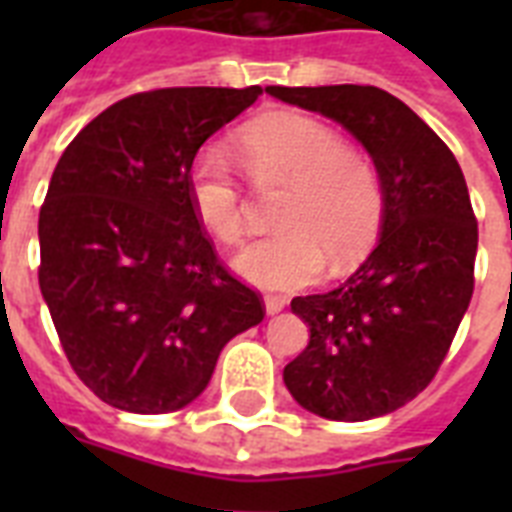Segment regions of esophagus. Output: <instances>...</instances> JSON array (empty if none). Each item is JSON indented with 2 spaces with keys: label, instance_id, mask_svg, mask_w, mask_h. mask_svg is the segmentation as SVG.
Returning <instances> with one entry per match:
<instances>
[{
  "label": "esophagus",
  "instance_id": "1",
  "mask_svg": "<svg viewBox=\"0 0 512 512\" xmlns=\"http://www.w3.org/2000/svg\"><path fill=\"white\" fill-rule=\"evenodd\" d=\"M284 305H287V300H284V297H279V295L265 297V313H268V316H276V313L284 311Z\"/></svg>",
  "mask_w": 512,
  "mask_h": 512
}]
</instances>
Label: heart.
Wrapping results in <instances>:
<instances>
[{"label": "heart", "instance_id": "heart-1", "mask_svg": "<svg viewBox=\"0 0 512 512\" xmlns=\"http://www.w3.org/2000/svg\"><path fill=\"white\" fill-rule=\"evenodd\" d=\"M241 151L260 185H289L276 215L281 231L241 249L233 265L265 289L305 287L329 263L335 271L358 263L382 223L380 177L353 154L332 127L300 114H271L241 132ZM193 212L217 241L244 236V199L231 159L204 146L188 175Z\"/></svg>", "mask_w": 512, "mask_h": 512}]
</instances>
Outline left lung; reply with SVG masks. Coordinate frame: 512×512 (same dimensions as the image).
I'll return each mask as SVG.
<instances>
[{
  "instance_id": "8db88e82",
  "label": "left lung",
  "mask_w": 512,
  "mask_h": 512,
  "mask_svg": "<svg viewBox=\"0 0 512 512\" xmlns=\"http://www.w3.org/2000/svg\"><path fill=\"white\" fill-rule=\"evenodd\" d=\"M342 124L372 156L380 239L324 295L295 297L308 348L284 366L297 404L324 420L364 422L428 388L473 297L478 223L460 164L412 108L380 87H265Z\"/></svg>"
}]
</instances>
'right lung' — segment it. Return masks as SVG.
<instances>
[{"label": "right lung", "instance_id": "1", "mask_svg": "<svg viewBox=\"0 0 512 512\" xmlns=\"http://www.w3.org/2000/svg\"><path fill=\"white\" fill-rule=\"evenodd\" d=\"M260 87L138 92L60 156L39 212V289L79 380L135 414L199 398L231 337L265 316L217 260L188 175L209 135Z\"/></svg>", "mask_w": 512, "mask_h": 512}]
</instances>
